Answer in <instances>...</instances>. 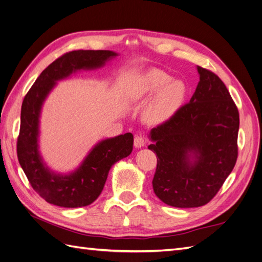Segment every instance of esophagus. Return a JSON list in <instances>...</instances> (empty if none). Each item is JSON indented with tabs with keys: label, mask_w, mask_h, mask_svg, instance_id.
Masks as SVG:
<instances>
[{
	"label": "esophagus",
	"mask_w": 262,
	"mask_h": 262,
	"mask_svg": "<svg viewBox=\"0 0 262 262\" xmlns=\"http://www.w3.org/2000/svg\"><path fill=\"white\" fill-rule=\"evenodd\" d=\"M145 144V139L143 136H136L134 137V146H136L137 148H140L142 146H144Z\"/></svg>",
	"instance_id": "obj_1"
}]
</instances>
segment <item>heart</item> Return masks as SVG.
I'll use <instances>...</instances> for the list:
<instances>
[{
	"instance_id": "heart-1",
	"label": "heart",
	"mask_w": 262,
	"mask_h": 262,
	"mask_svg": "<svg viewBox=\"0 0 262 262\" xmlns=\"http://www.w3.org/2000/svg\"><path fill=\"white\" fill-rule=\"evenodd\" d=\"M171 80L169 74L153 70L142 77L133 89L131 98L137 102H143L159 93L145 109L144 117L147 122L158 124L167 121L181 107L187 87L184 82Z\"/></svg>"
}]
</instances>
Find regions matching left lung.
Returning <instances> with one entry per match:
<instances>
[{
    "mask_svg": "<svg viewBox=\"0 0 262 262\" xmlns=\"http://www.w3.org/2000/svg\"><path fill=\"white\" fill-rule=\"evenodd\" d=\"M198 72L200 82L188 104L150 131L154 144L148 148L157 157L154 192L176 208L209 203L238 155V109L215 73L201 67Z\"/></svg>",
    "mask_w": 262,
    "mask_h": 262,
    "instance_id": "8db88e82",
    "label": "left lung"
}]
</instances>
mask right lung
Masks as SVG:
<instances>
[{
  "label": "right lung",
  "mask_w": 262,
  "mask_h": 262,
  "mask_svg": "<svg viewBox=\"0 0 262 262\" xmlns=\"http://www.w3.org/2000/svg\"><path fill=\"white\" fill-rule=\"evenodd\" d=\"M116 55L109 50L67 52L42 71L24 97L17 157L30 186L47 202L63 208H80L93 203L104 189L112 166L132 152L133 136L130 132L104 140L87 155L81 167L69 176L55 175L47 169L38 153L39 114L55 81L76 70L99 68Z\"/></svg>",
  "instance_id": "1"
}]
</instances>
